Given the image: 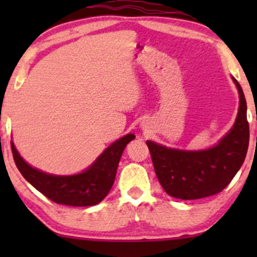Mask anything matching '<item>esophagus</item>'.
<instances>
[{
  "mask_svg": "<svg viewBox=\"0 0 257 257\" xmlns=\"http://www.w3.org/2000/svg\"><path fill=\"white\" fill-rule=\"evenodd\" d=\"M143 126H145V125H144V124H143Z\"/></svg>",
  "mask_w": 257,
  "mask_h": 257,
  "instance_id": "esophagus-1",
  "label": "esophagus"
}]
</instances>
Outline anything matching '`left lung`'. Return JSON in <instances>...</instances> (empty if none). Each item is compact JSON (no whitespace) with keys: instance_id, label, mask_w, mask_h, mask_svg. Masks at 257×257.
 <instances>
[{"instance_id":"obj_1","label":"left lung","mask_w":257,"mask_h":257,"mask_svg":"<svg viewBox=\"0 0 257 257\" xmlns=\"http://www.w3.org/2000/svg\"><path fill=\"white\" fill-rule=\"evenodd\" d=\"M233 81L239 93V110L234 125L217 145L182 151L146 141L159 184L169 196L190 200L219 193L244 163L249 146L246 100L237 79Z\"/></svg>"}]
</instances>
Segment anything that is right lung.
Wrapping results in <instances>:
<instances>
[{"label": "right lung", "mask_w": 257, "mask_h": 257, "mask_svg": "<svg viewBox=\"0 0 257 257\" xmlns=\"http://www.w3.org/2000/svg\"><path fill=\"white\" fill-rule=\"evenodd\" d=\"M134 138V134H128L118 139L83 173L70 176L52 175L35 169L20 157L13 143L11 146L19 172L43 196L58 204L90 206L101 202L110 192L123 150Z\"/></svg>", "instance_id": "1"}]
</instances>
